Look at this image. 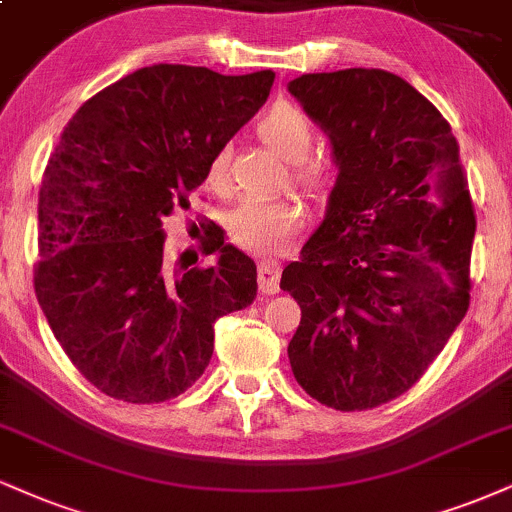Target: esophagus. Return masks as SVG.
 <instances>
[{"label":"esophagus","instance_id":"34e87169","mask_svg":"<svg viewBox=\"0 0 512 512\" xmlns=\"http://www.w3.org/2000/svg\"><path fill=\"white\" fill-rule=\"evenodd\" d=\"M257 281H260V291L267 295L279 293L281 281V262L276 260H260L257 262Z\"/></svg>","mask_w":512,"mask_h":512}]
</instances>
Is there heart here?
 <instances>
[{"label": "heart", "instance_id": "b5f03b06", "mask_svg": "<svg viewBox=\"0 0 512 512\" xmlns=\"http://www.w3.org/2000/svg\"><path fill=\"white\" fill-rule=\"evenodd\" d=\"M257 135L279 155L291 159L295 181L307 193L324 195L334 186V159L322 152H310L315 143V128L298 107L276 104L257 123ZM226 166H229V150L219 147L207 162V181L212 186H221L226 181ZM303 224L305 207L298 197L245 200L231 212L229 236L238 248L250 252H276L303 229Z\"/></svg>", "mask_w": 512, "mask_h": 512}]
</instances>
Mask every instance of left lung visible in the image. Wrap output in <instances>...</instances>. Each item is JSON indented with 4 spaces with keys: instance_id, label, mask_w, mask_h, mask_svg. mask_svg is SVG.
Wrapping results in <instances>:
<instances>
[{
    "instance_id": "1",
    "label": "left lung",
    "mask_w": 512,
    "mask_h": 512,
    "mask_svg": "<svg viewBox=\"0 0 512 512\" xmlns=\"http://www.w3.org/2000/svg\"><path fill=\"white\" fill-rule=\"evenodd\" d=\"M288 92L338 166L324 221L281 276L303 310L288 360L326 408H377L427 372L470 307L477 219L460 147L396 73H305Z\"/></svg>"
}]
</instances>
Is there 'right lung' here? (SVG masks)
Returning a JSON list of instances; mask_svg holds the SVG:
<instances>
[{"mask_svg": "<svg viewBox=\"0 0 512 512\" xmlns=\"http://www.w3.org/2000/svg\"><path fill=\"white\" fill-rule=\"evenodd\" d=\"M272 83L274 71L145 66L92 95L61 133L40 188L35 295L64 353L107 396H181L209 365L214 322L255 300V262L221 229L202 240L217 262L190 269L166 255L164 224L190 207L212 152Z\"/></svg>", "mask_w": 512, "mask_h": 512, "instance_id": "right-lung-1", "label": "right lung"}]
</instances>
